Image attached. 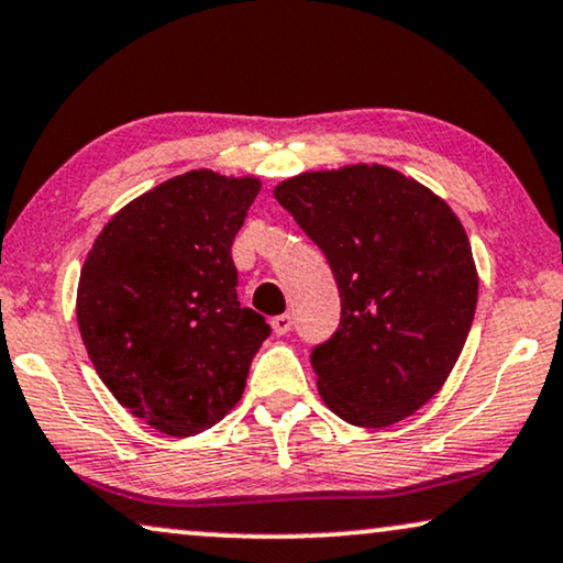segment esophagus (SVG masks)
Returning <instances> with one entry per match:
<instances>
[{"mask_svg":"<svg viewBox=\"0 0 563 563\" xmlns=\"http://www.w3.org/2000/svg\"><path fill=\"white\" fill-rule=\"evenodd\" d=\"M269 327H273V332L277 336L288 334L290 327H294V319H290V313H280V317H275L273 321H269Z\"/></svg>","mask_w":563,"mask_h":563,"instance_id":"1","label":"esophagus"}]
</instances>
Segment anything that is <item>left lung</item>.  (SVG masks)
I'll use <instances>...</instances> for the list:
<instances>
[{"instance_id":"left-lung-1","label":"left lung","mask_w":563,"mask_h":563,"mask_svg":"<svg viewBox=\"0 0 563 563\" xmlns=\"http://www.w3.org/2000/svg\"><path fill=\"white\" fill-rule=\"evenodd\" d=\"M273 195L324 252L342 298L340 329L311 355L321 401L368 430L415 415L445 386L476 311L459 216L386 164L301 172Z\"/></svg>"}]
</instances>
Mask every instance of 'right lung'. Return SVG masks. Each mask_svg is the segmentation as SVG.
Segmentation results:
<instances>
[{
	"mask_svg": "<svg viewBox=\"0 0 563 563\" xmlns=\"http://www.w3.org/2000/svg\"><path fill=\"white\" fill-rule=\"evenodd\" d=\"M260 177L190 169L123 206L97 234L77 324L97 376L172 438L221 422L242 399L265 317L236 301L231 244Z\"/></svg>",
	"mask_w": 563,
	"mask_h": 563,
	"instance_id": "add662e5",
	"label": "right lung"
}]
</instances>
